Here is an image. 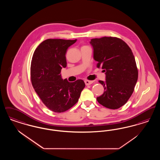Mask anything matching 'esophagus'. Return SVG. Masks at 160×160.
<instances>
[{
  "label": "esophagus",
  "mask_w": 160,
  "mask_h": 160,
  "mask_svg": "<svg viewBox=\"0 0 160 160\" xmlns=\"http://www.w3.org/2000/svg\"><path fill=\"white\" fill-rule=\"evenodd\" d=\"M93 81H90V80H84V83H85V84L87 86V85H90V84H91L92 83H93Z\"/></svg>",
  "instance_id": "34e87169"
}]
</instances>
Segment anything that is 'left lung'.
I'll list each match as a JSON object with an SVG mask.
<instances>
[{"label":"left lung","instance_id":"left-lung-1","mask_svg":"<svg viewBox=\"0 0 160 160\" xmlns=\"http://www.w3.org/2000/svg\"><path fill=\"white\" fill-rule=\"evenodd\" d=\"M93 58L97 67L106 72L103 94L97 98L100 104L110 109H118L129 99L138 79L134 56L127 44L120 38L102 37L92 39Z\"/></svg>","mask_w":160,"mask_h":160}]
</instances>
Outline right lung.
Returning a JSON list of instances; mask_svg holds the SVG:
<instances>
[{
    "instance_id": "obj_1",
    "label": "right lung",
    "mask_w": 160,
    "mask_h": 160,
    "mask_svg": "<svg viewBox=\"0 0 160 160\" xmlns=\"http://www.w3.org/2000/svg\"><path fill=\"white\" fill-rule=\"evenodd\" d=\"M75 40L48 39L36 48L31 61L32 84L43 104L56 113L74 106L85 87L82 80L68 82L61 78V69L67 67L65 54Z\"/></svg>"
}]
</instances>
